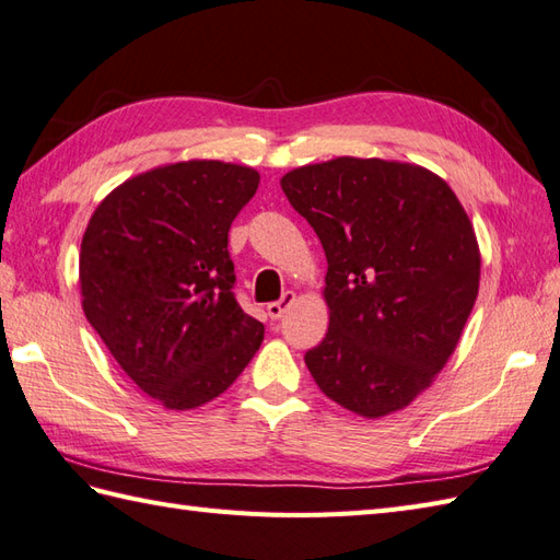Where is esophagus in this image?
I'll return each mask as SVG.
<instances>
[{
	"label": "esophagus",
	"mask_w": 560,
	"mask_h": 560,
	"mask_svg": "<svg viewBox=\"0 0 560 560\" xmlns=\"http://www.w3.org/2000/svg\"><path fill=\"white\" fill-rule=\"evenodd\" d=\"M295 301H298V295H295L293 291H285L281 301H277V303H269V305H267V315H269L271 319H279V317H283V312L289 310Z\"/></svg>",
	"instance_id": "obj_1"
}]
</instances>
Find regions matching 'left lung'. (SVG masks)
I'll use <instances>...</instances> for the list:
<instances>
[{
    "instance_id": "8db88e82",
    "label": "left lung",
    "mask_w": 560,
    "mask_h": 560,
    "mask_svg": "<svg viewBox=\"0 0 560 560\" xmlns=\"http://www.w3.org/2000/svg\"><path fill=\"white\" fill-rule=\"evenodd\" d=\"M327 255L329 331L312 380L362 418L402 410L456 350L479 291L472 221L424 166L336 158L281 178Z\"/></svg>"
}]
</instances>
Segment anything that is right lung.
<instances>
[{"label":"right lung","instance_id":"1","mask_svg":"<svg viewBox=\"0 0 560 560\" xmlns=\"http://www.w3.org/2000/svg\"><path fill=\"white\" fill-rule=\"evenodd\" d=\"M253 166L188 160L124 180L88 221L83 312L140 392L168 410L205 406L265 339L233 295L231 221L255 195Z\"/></svg>","mask_w":560,"mask_h":560}]
</instances>
